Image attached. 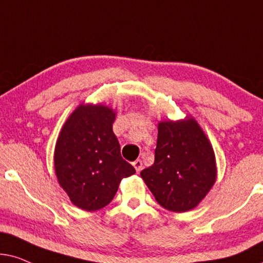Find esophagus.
Here are the masks:
<instances>
[{"mask_svg": "<svg viewBox=\"0 0 263 263\" xmlns=\"http://www.w3.org/2000/svg\"><path fill=\"white\" fill-rule=\"evenodd\" d=\"M134 167L136 168V171H137V173H139L142 171V168H143V162H142V160H136L134 163Z\"/></svg>", "mask_w": 263, "mask_h": 263, "instance_id": "34e87169", "label": "esophagus"}]
</instances>
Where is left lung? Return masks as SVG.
<instances>
[{"label":"left lung","mask_w":263,"mask_h":263,"mask_svg":"<svg viewBox=\"0 0 263 263\" xmlns=\"http://www.w3.org/2000/svg\"><path fill=\"white\" fill-rule=\"evenodd\" d=\"M157 131L155 161L141 177L161 207L191 211L216 180L214 150L194 118L160 121Z\"/></svg>","instance_id":"1"}]
</instances>
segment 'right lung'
<instances>
[{"mask_svg":"<svg viewBox=\"0 0 263 263\" xmlns=\"http://www.w3.org/2000/svg\"><path fill=\"white\" fill-rule=\"evenodd\" d=\"M115 111L80 104L62 126L54 152L55 174L77 207L95 212L109 204L122 178L136 173L113 132Z\"/></svg>","mask_w":263,"mask_h":263,"instance_id":"1","label":"right lung"}]
</instances>
